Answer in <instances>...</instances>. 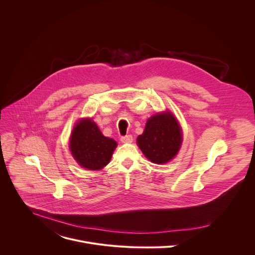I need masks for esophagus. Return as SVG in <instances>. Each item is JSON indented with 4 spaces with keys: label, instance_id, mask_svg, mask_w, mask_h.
<instances>
[{
    "label": "esophagus",
    "instance_id": "1",
    "mask_svg": "<svg viewBox=\"0 0 255 255\" xmlns=\"http://www.w3.org/2000/svg\"><path fill=\"white\" fill-rule=\"evenodd\" d=\"M121 141L123 143H130L133 141V137H132V135H125V136L121 137Z\"/></svg>",
    "mask_w": 255,
    "mask_h": 255
}]
</instances>
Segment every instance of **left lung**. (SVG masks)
I'll use <instances>...</instances> for the list:
<instances>
[{
	"mask_svg": "<svg viewBox=\"0 0 255 255\" xmlns=\"http://www.w3.org/2000/svg\"><path fill=\"white\" fill-rule=\"evenodd\" d=\"M143 154L154 163H165L175 156L181 144V132L171 113L154 115L147 120L137 138Z\"/></svg>",
	"mask_w": 255,
	"mask_h": 255,
	"instance_id": "1",
	"label": "left lung"
}]
</instances>
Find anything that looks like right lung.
I'll return each instance as SVG.
<instances>
[{
  "instance_id": "right-lung-1",
  "label": "right lung",
  "mask_w": 255,
  "mask_h": 255,
  "mask_svg": "<svg viewBox=\"0 0 255 255\" xmlns=\"http://www.w3.org/2000/svg\"><path fill=\"white\" fill-rule=\"evenodd\" d=\"M117 143L105 137L91 119L80 121L71 134L69 147L75 159L85 168L101 169L110 161Z\"/></svg>"
}]
</instances>
